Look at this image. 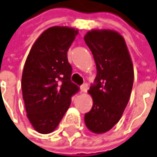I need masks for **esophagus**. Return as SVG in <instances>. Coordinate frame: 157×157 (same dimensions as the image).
Returning a JSON list of instances; mask_svg holds the SVG:
<instances>
[{
  "instance_id": "esophagus-1",
  "label": "esophagus",
  "mask_w": 157,
  "mask_h": 157,
  "mask_svg": "<svg viewBox=\"0 0 157 157\" xmlns=\"http://www.w3.org/2000/svg\"><path fill=\"white\" fill-rule=\"evenodd\" d=\"M87 89H88V86H87L86 84H83L82 86H80V92L81 93H86L87 91Z\"/></svg>"
}]
</instances>
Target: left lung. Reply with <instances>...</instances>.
I'll return each mask as SVG.
<instances>
[{
  "label": "left lung",
  "mask_w": 157,
  "mask_h": 157,
  "mask_svg": "<svg viewBox=\"0 0 157 157\" xmlns=\"http://www.w3.org/2000/svg\"><path fill=\"white\" fill-rule=\"evenodd\" d=\"M84 40L97 70L95 84L88 90L94 103L85 115V124L92 132L101 134L121 118L132 89L133 65L125 40L117 32L93 29Z\"/></svg>",
  "instance_id": "left-lung-1"
}]
</instances>
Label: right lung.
Returning a JSON list of instances; mask_svg holds the SVG:
<instances>
[{
    "label": "right lung",
    "mask_w": 157,
    "mask_h": 157,
    "mask_svg": "<svg viewBox=\"0 0 157 157\" xmlns=\"http://www.w3.org/2000/svg\"><path fill=\"white\" fill-rule=\"evenodd\" d=\"M78 31L52 26L40 35L29 52L22 74V94L27 117L40 133H50L79 90L71 81L67 52Z\"/></svg>",
    "instance_id": "obj_1"
}]
</instances>
